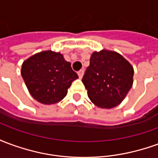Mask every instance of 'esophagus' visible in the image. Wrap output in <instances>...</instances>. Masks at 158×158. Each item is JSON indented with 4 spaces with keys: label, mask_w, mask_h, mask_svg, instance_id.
Masks as SVG:
<instances>
[{
    "label": "esophagus",
    "mask_w": 158,
    "mask_h": 158,
    "mask_svg": "<svg viewBox=\"0 0 158 158\" xmlns=\"http://www.w3.org/2000/svg\"><path fill=\"white\" fill-rule=\"evenodd\" d=\"M84 73H85V71H84V70H80V71H79V72H78V75H79V79H82L83 76H84Z\"/></svg>",
    "instance_id": "34e87169"
}]
</instances>
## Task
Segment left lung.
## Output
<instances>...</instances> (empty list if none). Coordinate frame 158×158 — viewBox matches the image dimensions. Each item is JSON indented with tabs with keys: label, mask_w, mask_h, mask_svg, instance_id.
Here are the masks:
<instances>
[{
	"label": "left lung",
	"mask_w": 158,
	"mask_h": 158,
	"mask_svg": "<svg viewBox=\"0 0 158 158\" xmlns=\"http://www.w3.org/2000/svg\"><path fill=\"white\" fill-rule=\"evenodd\" d=\"M134 68L113 51L94 52L82 82L89 100L100 108L111 109L124 100L133 85Z\"/></svg>",
	"instance_id": "obj_1"
}]
</instances>
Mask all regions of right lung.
I'll return each mask as SVG.
<instances>
[{
	"label": "right lung",
	"mask_w": 158,
	"mask_h": 158,
	"mask_svg": "<svg viewBox=\"0 0 158 158\" xmlns=\"http://www.w3.org/2000/svg\"><path fill=\"white\" fill-rule=\"evenodd\" d=\"M21 74L34 99L45 105L62 101L73 80L79 78L61 52L36 53L23 62Z\"/></svg>",
	"instance_id": "obj_1"
}]
</instances>
